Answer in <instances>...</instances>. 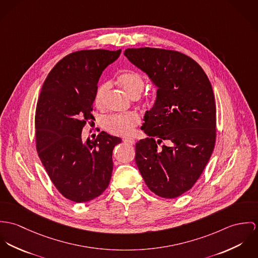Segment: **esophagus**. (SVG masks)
I'll return each instance as SVG.
<instances>
[{
	"mask_svg": "<svg viewBox=\"0 0 258 258\" xmlns=\"http://www.w3.org/2000/svg\"><path fill=\"white\" fill-rule=\"evenodd\" d=\"M123 142L125 143H127V144H130V145L135 144V140L132 139V138H125V139H123Z\"/></svg>",
	"mask_w": 258,
	"mask_h": 258,
	"instance_id": "obj_1",
	"label": "esophagus"
}]
</instances>
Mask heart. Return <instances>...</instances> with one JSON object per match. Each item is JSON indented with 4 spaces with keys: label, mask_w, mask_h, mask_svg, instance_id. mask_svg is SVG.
Segmentation results:
<instances>
[{
    "label": "heart",
    "mask_w": 258,
    "mask_h": 258,
    "mask_svg": "<svg viewBox=\"0 0 258 258\" xmlns=\"http://www.w3.org/2000/svg\"><path fill=\"white\" fill-rule=\"evenodd\" d=\"M117 83L132 98H138L144 89L143 77L137 72H125L117 77ZM110 89L109 82L101 83L96 89L94 103L97 107L104 106L105 98ZM141 122L140 116L135 113L107 116L103 121L104 128L115 136H128Z\"/></svg>",
    "instance_id": "obj_1"
}]
</instances>
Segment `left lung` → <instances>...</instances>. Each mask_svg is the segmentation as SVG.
<instances>
[{
  "instance_id": "left-lung-1",
  "label": "left lung",
  "mask_w": 258,
  "mask_h": 258,
  "mask_svg": "<svg viewBox=\"0 0 258 258\" xmlns=\"http://www.w3.org/2000/svg\"><path fill=\"white\" fill-rule=\"evenodd\" d=\"M124 55L158 88L143 118L148 138L136 144V163L150 191L162 198L179 197L197 182L215 147L211 82L194 59L178 51L127 48Z\"/></svg>"
}]
</instances>
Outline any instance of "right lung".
<instances>
[{"mask_svg":"<svg viewBox=\"0 0 258 258\" xmlns=\"http://www.w3.org/2000/svg\"><path fill=\"white\" fill-rule=\"evenodd\" d=\"M120 52L89 49L66 55L47 75L37 100V154L60 194L75 203L99 197L111 181L113 149L121 140L102 132L84 143L81 135L95 119L99 78Z\"/></svg>","mask_w":258,"mask_h":258,"instance_id":"right-lung-1","label":"right lung"}]
</instances>
